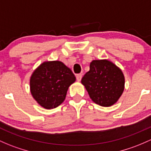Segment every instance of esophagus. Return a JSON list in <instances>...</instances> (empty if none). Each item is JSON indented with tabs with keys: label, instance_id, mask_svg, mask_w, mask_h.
<instances>
[{
	"label": "esophagus",
	"instance_id": "1",
	"mask_svg": "<svg viewBox=\"0 0 151 151\" xmlns=\"http://www.w3.org/2000/svg\"><path fill=\"white\" fill-rule=\"evenodd\" d=\"M76 77H77V80L80 82V81L81 80H82V74H77V76H76Z\"/></svg>",
	"mask_w": 151,
	"mask_h": 151
}]
</instances>
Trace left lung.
<instances>
[{"label":"left lung","mask_w":151,"mask_h":151,"mask_svg":"<svg viewBox=\"0 0 151 151\" xmlns=\"http://www.w3.org/2000/svg\"><path fill=\"white\" fill-rule=\"evenodd\" d=\"M81 82L93 101L105 107L115 104L124 89V77L122 70L108 60L92 61L90 71Z\"/></svg>","instance_id":"8db88e82"}]
</instances>
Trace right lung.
Listing matches in <instances>:
<instances>
[{"label":"right lung","mask_w":151,"mask_h":151,"mask_svg":"<svg viewBox=\"0 0 151 151\" xmlns=\"http://www.w3.org/2000/svg\"><path fill=\"white\" fill-rule=\"evenodd\" d=\"M75 80L71 69L61 61L44 62L30 78V90L41 106L53 109L63 102L68 88Z\"/></svg>","instance_id":"add662e5"}]
</instances>
